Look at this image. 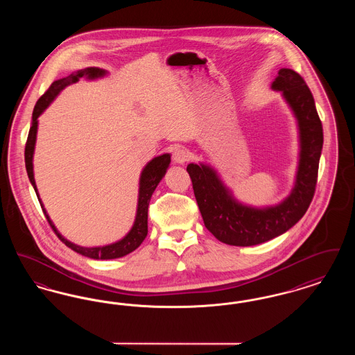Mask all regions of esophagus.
<instances>
[{
  "mask_svg": "<svg viewBox=\"0 0 355 355\" xmlns=\"http://www.w3.org/2000/svg\"><path fill=\"white\" fill-rule=\"evenodd\" d=\"M189 158H190L189 152L185 150V149H182V148H180V149H175V150L173 152V161H174L175 164L184 165L185 162L189 161Z\"/></svg>",
  "mask_w": 355,
  "mask_h": 355,
  "instance_id": "esophagus-1",
  "label": "esophagus"
}]
</instances>
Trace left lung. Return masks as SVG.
Instances as JSON below:
<instances>
[{
  "mask_svg": "<svg viewBox=\"0 0 355 355\" xmlns=\"http://www.w3.org/2000/svg\"><path fill=\"white\" fill-rule=\"evenodd\" d=\"M271 89L282 93L300 129V162L287 198L262 209L246 206L236 201L213 168L203 164L186 168L206 229L226 245L253 246L286 233L304 217L315 193L323 129L313 94L304 78L286 68L279 69Z\"/></svg>",
  "mask_w": 355,
  "mask_h": 355,
  "instance_id": "left-lung-1",
  "label": "left lung"
}]
</instances>
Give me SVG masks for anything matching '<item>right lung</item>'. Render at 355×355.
<instances>
[{"mask_svg":"<svg viewBox=\"0 0 355 355\" xmlns=\"http://www.w3.org/2000/svg\"><path fill=\"white\" fill-rule=\"evenodd\" d=\"M105 74H106V71L103 69L86 68L81 69L76 73H71L70 76L65 77V78L54 81L49 86V89L40 97V100L37 101L35 106H34L33 117H32L33 121H32V126H31L26 146H25V166H26V171H28V177L31 180V184L33 185L40 205L42 207V211H44L46 220L49 222L51 229L54 230L57 236L71 250H74L76 253L81 254V255H85L87 258H93V259H114V258H119V257H123L126 254L135 252V249L142 243V241L148 236V207H149L150 198H152L155 187L159 184L162 177L165 175L170 164V154H162V155H158V157L153 158L152 161L142 170L141 178H139L138 206H137L135 225H133L132 230L119 242L112 243V245H106V246H100V248H83V246H78V245H74V243L69 242L67 238H64L58 233V230L55 229V226L53 225V222L49 218L46 210L44 209V205L40 200L35 181H34L33 153L35 137H37V126H38L37 119L51 105V102L60 94V92L62 89H65L68 85L77 83L83 77H86L89 80H94V78H98V77H103Z\"/></svg>","mask_w":355,"mask_h":355,"instance_id":"obj_1","label":"right lung"}]
</instances>
